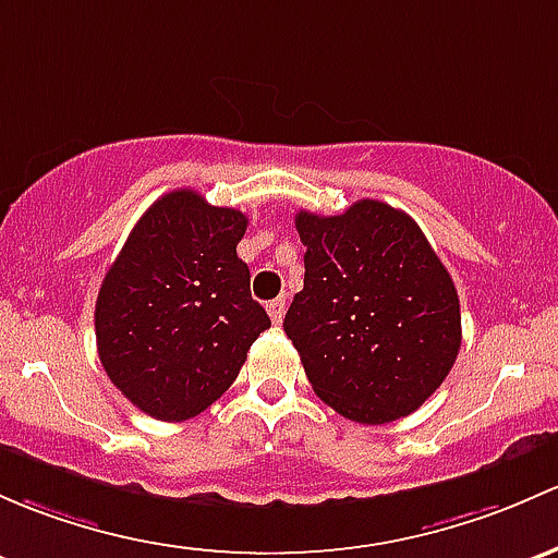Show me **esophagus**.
Masks as SVG:
<instances>
[{
  "mask_svg": "<svg viewBox=\"0 0 558 558\" xmlns=\"http://www.w3.org/2000/svg\"><path fill=\"white\" fill-rule=\"evenodd\" d=\"M267 313L272 318V324H283V315H286V299H272L267 304Z\"/></svg>",
  "mask_w": 558,
  "mask_h": 558,
  "instance_id": "1",
  "label": "esophagus"
}]
</instances>
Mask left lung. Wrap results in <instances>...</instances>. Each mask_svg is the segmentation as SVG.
<instances>
[{
    "label": "left lung",
    "mask_w": 558,
    "mask_h": 558,
    "mask_svg": "<svg viewBox=\"0 0 558 558\" xmlns=\"http://www.w3.org/2000/svg\"><path fill=\"white\" fill-rule=\"evenodd\" d=\"M304 289L286 337L328 407L361 425L417 412L462 342L460 299L417 221L379 201L339 216L296 214Z\"/></svg>",
    "instance_id": "obj_1"
}]
</instances>
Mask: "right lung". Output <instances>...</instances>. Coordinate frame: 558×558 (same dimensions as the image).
<instances>
[{
    "mask_svg": "<svg viewBox=\"0 0 558 558\" xmlns=\"http://www.w3.org/2000/svg\"><path fill=\"white\" fill-rule=\"evenodd\" d=\"M248 219L195 190L149 205L96 299V344L111 385L149 417L181 422L234 383L269 328L238 256Z\"/></svg>",
    "mask_w": 558,
    "mask_h": 558,
    "instance_id": "obj_1",
    "label": "right lung"
}]
</instances>
